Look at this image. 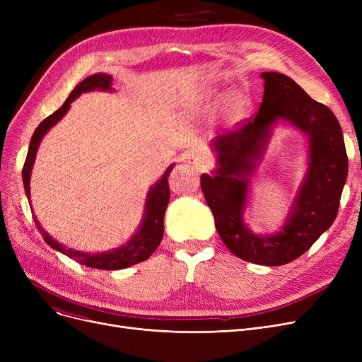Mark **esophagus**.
<instances>
[{
	"mask_svg": "<svg viewBox=\"0 0 362 362\" xmlns=\"http://www.w3.org/2000/svg\"><path fill=\"white\" fill-rule=\"evenodd\" d=\"M186 161L189 165L198 170H202L210 164V158H208L205 154H202V152H191V154L186 156Z\"/></svg>",
	"mask_w": 362,
	"mask_h": 362,
	"instance_id": "esophagus-1",
	"label": "esophagus"
}]
</instances>
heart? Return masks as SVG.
Segmentation results:
<instances>
[{"instance_id":"1","label":"heart","mask_w":362,"mask_h":362,"mask_svg":"<svg viewBox=\"0 0 362 362\" xmlns=\"http://www.w3.org/2000/svg\"><path fill=\"white\" fill-rule=\"evenodd\" d=\"M246 110H248V103L242 95H233L227 100L223 110V120L229 124H238L245 120Z\"/></svg>"}]
</instances>
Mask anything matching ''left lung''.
<instances>
[{
	"instance_id": "obj_1",
	"label": "left lung",
	"mask_w": 362,
	"mask_h": 362,
	"mask_svg": "<svg viewBox=\"0 0 362 362\" xmlns=\"http://www.w3.org/2000/svg\"><path fill=\"white\" fill-rule=\"evenodd\" d=\"M261 78L264 95L257 116L211 141L216 168L201 176V189L227 250L258 265H283L307 252L333 224L348 177V156L344 133L329 107L314 101L286 74L265 71ZM279 122L308 136V171L281 229L258 235L245 224L244 211L256 164Z\"/></svg>"
}]
</instances>
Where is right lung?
<instances>
[{"label":"right lung","instance_id":"obj_1","mask_svg":"<svg viewBox=\"0 0 362 362\" xmlns=\"http://www.w3.org/2000/svg\"><path fill=\"white\" fill-rule=\"evenodd\" d=\"M112 85V78L107 73H98V74H92L85 81H82L79 85H76V88L70 92L69 98L66 103L52 112L51 116H48L45 120L40 123V126L36 127L33 132L30 144H29V151H28V157L23 165V186H25V192L26 197L30 202V175H32V168L33 163L36 158V152L37 148H40V144L42 138L47 135V132L59 123L64 116L66 112L70 108V104L79 98L83 92H90V90H107L112 92L114 89L111 88ZM175 164H171L167 167L164 171V175L160 177L157 183L152 185L149 187V191L146 194L145 199V206H144V216L142 221L138 227V230L133 233V236L123 245H120L119 248H112L110 251L104 252H82V251H76L73 248H67L63 243H59L55 239H52L48 232H45L41 223L37 221V218L33 216L35 224L37 227V230L41 232L44 240L51 246L52 250L59 251L69 258L78 261L86 267L90 269H98V270H122L127 269L130 265H135L138 262H142L148 259L154 251L158 248V245L163 239L164 233V214L168 205L170 199V189H168V175L170 171L173 170ZM33 211V210H32Z\"/></svg>","mask_w":362,"mask_h":362}]
</instances>
